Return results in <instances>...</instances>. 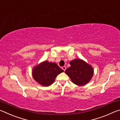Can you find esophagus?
<instances>
[{"instance_id": "esophagus-1", "label": "esophagus", "mask_w": 120, "mask_h": 120, "mask_svg": "<svg viewBox=\"0 0 120 120\" xmlns=\"http://www.w3.org/2000/svg\"><path fill=\"white\" fill-rule=\"evenodd\" d=\"M62 69L63 70H64V71H65L66 70V67H65V66H63L62 67Z\"/></svg>"}]
</instances>
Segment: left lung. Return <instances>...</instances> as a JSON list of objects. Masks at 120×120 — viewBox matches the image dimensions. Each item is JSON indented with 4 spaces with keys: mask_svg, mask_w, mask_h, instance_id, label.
<instances>
[{
    "mask_svg": "<svg viewBox=\"0 0 120 120\" xmlns=\"http://www.w3.org/2000/svg\"><path fill=\"white\" fill-rule=\"evenodd\" d=\"M70 67L66 70V74L72 82L78 86L87 84L92 79L94 70L90 64L80 59H76L70 62Z\"/></svg>",
    "mask_w": 120,
    "mask_h": 120,
    "instance_id": "1",
    "label": "left lung"
}]
</instances>
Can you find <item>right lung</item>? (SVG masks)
I'll use <instances>...</instances> for the list:
<instances>
[{"mask_svg":"<svg viewBox=\"0 0 120 120\" xmlns=\"http://www.w3.org/2000/svg\"><path fill=\"white\" fill-rule=\"evenodd\" d=\"M64 71L56 63L44 61L34 67L32 76L39 84L43 86H49L54 82L59 74Z\"/></svg>","mask_w":120,"mask_h":120,"instance_id":"right-lung-1","label":"right lung"}]
</instances>
